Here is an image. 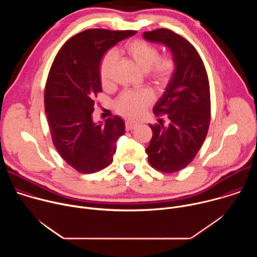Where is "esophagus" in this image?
<instances>
[{
	"instance_id": "34e87169",
	"label": "esophagus",
	"mask_w": 257,
	"mask_h": 257,
	"mask_svg": "<svg viewBox=\"0 0 257 257\" xmlns=\"http://www.w3.org/2000/svg\"><path fill=\"white\" fill-rule=\"evenodd\" d=\"M137 125H138V123L135 122V121H132V120H127L126 123H125V127H126L127 131L135 129L137 127Z\"/></svg>"
}]
</instances>
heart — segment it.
<instances>
[{"instance_id":"b5f03b06","label":"heart","mask_w":257,"mask_h":257,"mask_svg":"<svg viewBox=\"0 0 257 257\" xmlns=\"http://www.w3.org/2000/svg\"><path fill=\"white\" fill-rule=\"evenodd\" d=\"M124 52L143 72H149L151 79L158 85H165L170 80L175 63L171 57L159 58V51L153 45L142 41L128 43ZM117 62L115 52L106 53L99 65V77L102 85L107 86L112 82L113 70ZM154 99V95L149 89L123 92L115 102L116 111L126 117L135 118L140 116Z\"/></svg>"}]
</instances>
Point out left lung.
Masks as SVG:
<instances>
[{
  "label": "left lung",
  "instance_id": "8db88e82",
  "mask_svg": "<svg viewBox=\"0 0 257 257\" xmlns=\"http://www.w3.org/2000/svg\"><path fill=\"white\" fill-rule=\"evenodd\" d=\"M148 42L167 47L175 69L169 83L154 106V113L166 114L168 126L150 125L153 138L148 149L151 166L175 173L195 158L207 134L210 121V93L206 71L195 48L167 28L143 32Z\"/></svg>",
  "mask_w": 257,
  "mask_h": 257
}]
</instances>
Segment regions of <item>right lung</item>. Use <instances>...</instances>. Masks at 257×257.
<instances>
[{
    "label": "right lung",
    "instance_id": "add662e5",
    "mask_svg": "<svg viewBox=\"0 0 257 257\" xmlns=\"http://www.w3.org/2000/svg\"><path fill=\"white\" fill-rule=\"evenodd\" d=\"M136 31L87 29L71 38L51 67L45 90L46 115L55 148L76 171L89 174L113 162L125 122L119 117L93 122L94 96L102 91L103 55Z\"/></svg>",
    "mask_w": 257,
    "mask_h": 257
}]
</instances>
